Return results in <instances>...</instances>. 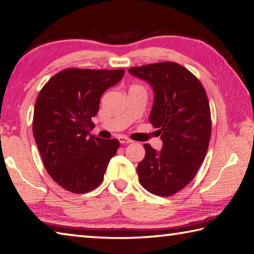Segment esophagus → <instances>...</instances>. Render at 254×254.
Segmentation results:
<instances>
[{"instance_id":"1","label":"esophagus","mask_w":254,"mask_h":254,"mask_svg":"<svg viewBox=\"0 0 254 254\" xmlns=\"http://www.w3.org/2000/svg\"><path fill=\"white\" fill-rule=\"evenodd\" d=\"M118 140L121 143H130L131 142V140L129 139V138H127L126 136H119Z\"/></svg>"}]
</instances>
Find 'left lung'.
Returning <instances> with one entry per match:
<instances>
[{
	"instance_id": "1",
	"label": "left lung",
	"mask_w": 254,
	"mask_h": 254,
	"mask_svg": "<svg viewBox=\"0 0 254 254\" xmlns=\"http://www.w3.org/2000/svg\"><path fill=\"white\" fill-rule=\"evenodd\" d=\"M154 89L150 123L159 129L162 148L145 143V158L138 164L141 186L149 192L168 197L194 178L207 154L211 136V115L202 84L177 63L149 64L129 68Z\"/></svg>"
}]
</instances>
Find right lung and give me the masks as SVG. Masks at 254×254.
Masks as SVG:
<instances>
[{
  "label": "right lung",
  "instance_id": "right-lung-1",
  "mask_svg": "<svg viewBox=\"0 0 254 254\" xmlns=\"http://www.w3.org/2000/svg\"><path fill=\"white\" fill-rule=\"evenodd\" d=\"M124 69L67 68L38 94L33 133L46 171L62 188L85 193L102 184L117 139L90 135L102 95L123 78Z\"/></svg>",
  "mask_w": 254,
  "mask_h": 254
}]
</instances>
